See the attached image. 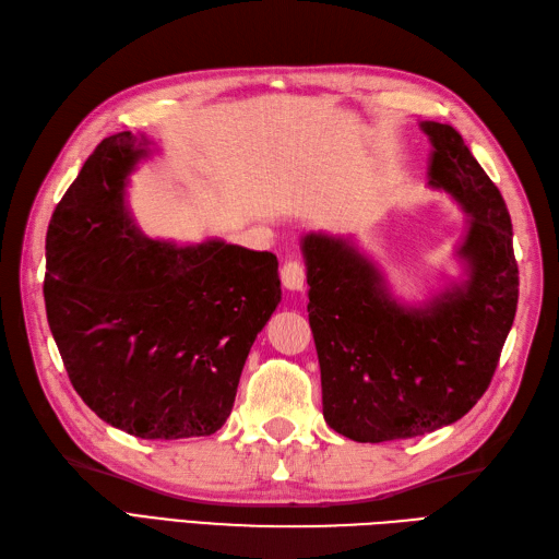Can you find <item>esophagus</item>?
I'll return each mask as SVG.
<instances>
[{"label": "esophagus", "instance_id": "esophagus-1", "mask_svg": "<svg viewBox=\"0 0 559 559\" xmlns=\"http://www.w3.org/2000/svg\"><path fill=\"white\" fill-rule=\"evenodd\" d=\"M281 281L288 290H302L305 281H307V271L305 264L299 260H288L281 266Z\"/></svg>", "mask_w": 559, "mask_h": 559}]
</instances>
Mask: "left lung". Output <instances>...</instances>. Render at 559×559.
Instances as JSON below:
<instances>
[{"label": "left lung", "mask_w": 559, "mask_h": 559, "mask_svg": "<svg viewBox=\"0 0 559 559\" xmlns=\"http://www.w3.org/2000/svg\"><path fill=\"white\" fill-rule=\"evenodd\" d=\"M420 127L432 141L429 186L453 195L469 217L457 248L463 283L408 307L347 238H302L323 418L364 443L461 420L489 388L518 311L520 271L503 195L451 124Z\"/></svg>", "instance_id": "8db88e82"}]
</instances>
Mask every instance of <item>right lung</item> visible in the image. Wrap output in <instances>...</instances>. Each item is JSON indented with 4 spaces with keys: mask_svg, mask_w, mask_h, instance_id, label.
I'll return each mask as SVG.
<instances>
[{
    "mask_svg": "<svg viewBox=\"0 0 559 559\" xmlns=\"http://www.w3.org/2000/svg\"><path fill=\"white\" fill-rule=\"evenodd\" d=\"M146 134L104 139L56 205L45 302L68 378L141 439L207 437L231 416L257 333L281 302L278 260L224 240L143 236L124 203Z\"/></svg>",
    "mask_w": 559,
    "mask_h": 559,
    "instance_id": "right-lung-1",
    "label": "right lung"
}]
</instances>
